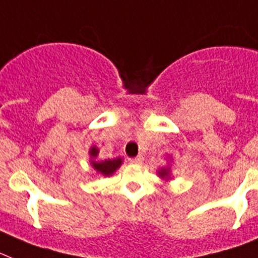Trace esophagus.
Here are the masks:
<instances>
[{"label": "esophagus", "mask_w": 258, "mask_h": 258, "mask_svg": "<svg viewBox=\"0 0 258 258\" xmlns=\"http://www.w3.org/2000/svg\"><path fill=\"white\" fill-rule=\"evenodd\" d=\"M131 164H136V165H139V164H142L143 162V157L142 156H138V157H135V159H130L128 160Z\"/></svg>", "instance_id": "34e87169"}]
</instances>
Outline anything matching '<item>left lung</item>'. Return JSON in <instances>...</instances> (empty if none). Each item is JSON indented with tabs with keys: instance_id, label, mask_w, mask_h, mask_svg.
Returning a JSON list of instances; mask_svg holds the SVG:
<instances>
[{
	"instance_id": "obj_1",
	"label": "left lung",
	"mask_w": 258,
	"mask_h": 258,
	"mask_svg": "<svg viewBox=\"0 0 258 258\" xmlns=\"http://www.w3.org/2000/svg\"><path fill=\"white\" fill-rule=\"evenodd\" d=\"M157 176H159L161 179L169 181V179L172 178V166H170V164L168 166H164V168L157 170Z\"/></svg>"
}]
</instances>
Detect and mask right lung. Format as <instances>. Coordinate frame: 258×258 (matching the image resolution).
<instances>
[{
    "label": "right lung",
    "instance_id": "obj_1",
    "mask_svg": "<svg viewBox=\"0 0 258 258\" xmlns=\"http://www.w3.org/2000/svg\"><path fill=\"white\" fill-rule=\"evenodd\" d=\"M99 151L96 146L90 147L89 149V156H90V165L98 176H103V177H110L112 176L116 170L120 168V165L123 164V160L120 157H115V159H107V160H102V161H98L97 160V156H98Z\"/></svg>",
    "mask_w": 258,
    "mask_h": 258
}]
</instances>
